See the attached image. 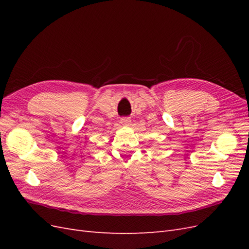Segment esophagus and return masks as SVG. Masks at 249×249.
Listing matches in <instances>:
<instances>
[{
  "mask_svg": "<svg viewBox=\"0 0 249 249\" xmlns=\"http://www.w3.org/2000/svg\"><path fill=\"white\" fill-rule=\"evenodd\" d=\"M120 124L123 125H130L131 124V119L127 118V117H123L120 119Z\"/></svg>",
  "mask_w": 249,
  "mask_h": 249,
  "instance_id": "1",
  "label": "esophagus"
}]
</instances>
